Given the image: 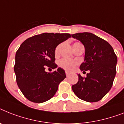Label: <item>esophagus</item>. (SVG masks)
Here are the masks:
<instances>
[{"mask_svg":"<svg viewBox=\"0 0 124 124\" xmlns=\"http://www.w3.org/2000/svg\"><path fill=\"white\" fill-rule=\"evenodd\" d=\"M65 74H66V76H67V77H68V76H69V75H70V73H69V72H68V71H65Z\"/></svg>","mask_w":124,"mask_h":124,"instance_id":"obj_1","label":"esophagus"}]
</instances>
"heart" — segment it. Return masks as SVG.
<instances>
[{"mask_svg":"<svg viewBox=\"0 0 124 124\" xmlns=\"http://www.w3.org/2000/svg\"><path fill=\"white\" fill-rule=\"evenodd\" d=\"M79 43H75L73 45H75L76 44H78ZM60 47L61 45H59L56 47L55 50V54L56 55H58L60 52ZM78 61L77 60H74V59H68V58H63L61 60H60L59 62V65L60 67L66 70H69V71H72L74 69V67H76V65H78Z\"/></svg>","mask_w":124,"mask_h":124,"instance_id":"1","label":"heart"}]
</instances>
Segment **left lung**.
Segmentation results:
<instances>
[{
  "label": "left lung",
  "instance_id": "1",
  "mask_svg": "<svg viewBox=\"0 0 124 124\" xmlns=\"http://www.w3.org/2000/svg\"><path fill=\"white\" fill-rule=\"evenodd\" d=\"M71 36L85 46V60L79 69L89 71L85 78L78 74V81L72 86V91L81 100L97 102L112 86L116 72V55L107 41L92 33H76Z\"/></svg>",
  "mask_w": 124,
  "mask_h": 124
}]
</instances>
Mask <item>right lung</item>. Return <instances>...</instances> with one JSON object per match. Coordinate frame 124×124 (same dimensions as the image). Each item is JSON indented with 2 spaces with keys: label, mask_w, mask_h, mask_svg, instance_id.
<instances>
[{
  "label": "right lung",
  "mask_w": 124,
  "mask_h": 124,
  "mask_svg": "<svg viewBox=\"0 0 124 124\" xmlns=\"http://www.w3.org/2000/svg\"><path fill=\"white\" fill-rule=\"evenodd\" d=\"M70 34L43 33L28 38L22 43L15 55L14 66L16 83L24 96L33 102L41 103L53 97L59 83L66 77L59 67L55 69V50L57 46L71 38Z\"/></svg>",
  "instance_id": "1"
}]
</instances>
